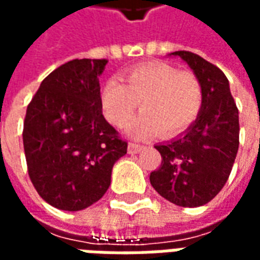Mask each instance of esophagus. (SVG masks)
I'll return each mask as SVG.
<instances>
[{
  "label": "esophagus",
  "instance_id": "1",
  "mask_svg": "<svg viewBox=\"0 0 260 260\" xmlns=\"http://www.w3.org/2000/svg\"><path fill=\"white\" fill-rule=\"evenodd\" d=\"M141 150V145H136V143H129V145H128V152H129L131 154H136V153H139Z\"/></svg>",
  "mask_w": 260,
  "mask_h": 260
}]
</instances>
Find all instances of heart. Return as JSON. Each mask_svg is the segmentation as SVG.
Wrapping results in <instances>:
<instances>
[{
    "label": "heart",
    "mask_w": 260,
    "mask_h": 260,
    "mask_svg": "<svg viewBox=\"0 0 260 260\" xmlns=\"http://www.w3.org/2000/svg\"><path fill=\"white\" fill-rule=\"evenodd\" d=\"M119 79L107 80L100 102L104 117L115 126H124L141 103L143 113L126 126L135 139H149L161 131L175 136L189 128L201 113L203 91L191 72L164 62L131 69Z\"/></svg>",
    "instance_id": "b5f03b06"
}]
</instances>
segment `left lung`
<instances>
[{
	"label": "left lung",
	"instance_id": "obj_1",
	"mask_svg": "<svg viewBox=\"0 0 260 260\" xmlns=\"http://www.w3.org/2000/svg\"><path fill=\"white\" fill-rule=\"evenodd\" d=\"M199 79L203 104L195 122L174 139L156 145L161 166L150 174V184L181 207L206 205L229 180L240 145L238 108L225 75L189 51H175Z\"/></svg>",
	"mask_w": 260,
	"mask_h": 260
}]
</instances>
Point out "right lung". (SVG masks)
<instances>
[{"mask_svg":"<svg viewBox=\"0 0 260 260\" xmlns=\"http://www.w3.org/2000/svg\"><path fill=\"white\" fill-rule=\"evenodd\" d=\"M106 59H72L43 80L23 124L27 171L48 205L78 212L107 192L126 142L102 111L100 75Z\"/></svg>","mask_w":260,"mask_h":260,"instance_id":"right-lung-1","label":"right lung"}]
</instances>
